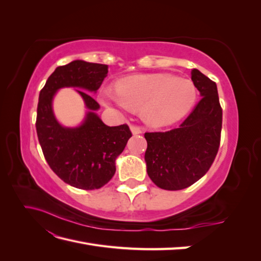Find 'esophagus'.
<instances>
[{"mask_svg":"<svg viewBox=\"0 0 261 261\" xmlns=\"http://www.w3.org/2000/svg\"><path fill=\"white\" fill-rule=\"evenodd\" d=\"M130 130L132 133L134 134V135H138V134H141V132H143V129H141L140 126L138 125H130Z\"/></svg>","mask_w":261,"mask_h":261,"instance_id":"obj_1","label":"esophagus"}]
</instances>
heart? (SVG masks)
<instances>
[{
    "label": "heart",
    "instance_id": "1",
    "mask_svg": "<svg viewBox=\"0 0 261 261\" xmlns=\"http://www.w3.org/2000/svg\"><path fill=\"white\" fill-rule=\"evenodd\" d=\"M102 97L121 108L141 111L155 126L169 125L183 117L196 101L193 82L169 74L141 75L118 83V89L106 87Z\"/></svg>",
    "mask_w": 261,
    "mask_h": 261
}]
</instances>
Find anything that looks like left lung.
Masks as SVG:
<instances>
[{
	"label": "left lung",
	"instance_id": "8db88e82",
	"mask_svg": "<svg viewBox=\"0 0 261 261\" xmlns=\"http://www.w3.org/2000/svg\"><path fill=\"white\" fill-rule=\"evenodd\" d=\"M192 81L201 99L183 123L168 132L145 133L147 173L158 187L167 191H179L200 179L220 147L222 108L217 85L196 68Z\"/></svg>",
	"mask_w": 261,
	"mask_h": 261
}]
</instances>
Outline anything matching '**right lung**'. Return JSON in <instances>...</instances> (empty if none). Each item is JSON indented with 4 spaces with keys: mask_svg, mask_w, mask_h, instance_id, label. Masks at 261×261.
<instances>
[{
    "mask_svg": "<svg viewBox=\"0 0 261 261\" xmlns=\"http://www.w3.org/2000/svg\"><path fill=\"white\" fill-rule=\"evenodd\" d=\"M108 65L73 61L59 66L39 94L36 129L49 167L62 180L80 189L105 186L115 174V160L132 137L127 124L108 126L94 111L100 108L89 93L97 91L108 74ZM77 86L90 109L80 128L67 129L55 120L51 99L58 89Z\"/></svg>",
    "mask_w": 261,
    "mask_h": 261,
    "instance_id": "1",
    "label": "right lung"
}]
</instances>
